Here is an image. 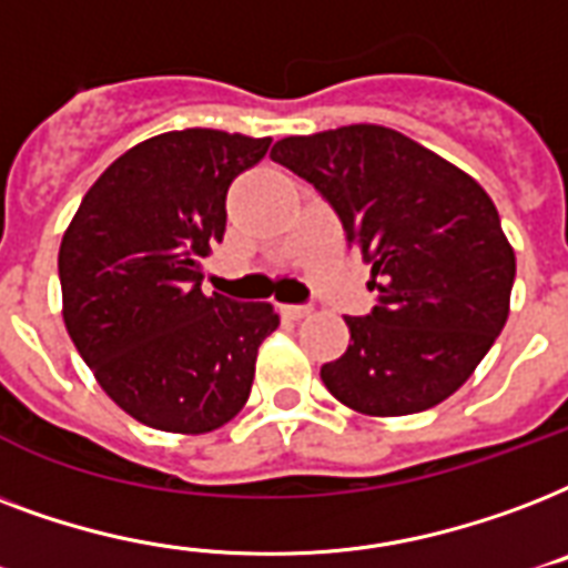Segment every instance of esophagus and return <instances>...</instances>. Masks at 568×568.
Returning a JSON list of instances; mask_svg holds the SVG:
<instances>
[{
    "mask_svg": "<svg viewBox=\"0 0 568 568\" xmlns=\"http://www.w3.org/2000/svg\"><path fill=\"white\" fill-rule=\"evenodd\" d=\"M311 314V307L307 305H281V316L284 320H305Z\"/></svg>",
    "mask_w": 568,
    "mask_h": 568,
    "instance_id": "esophagus-1",
    "label": "esophagus"
}]
</instances>
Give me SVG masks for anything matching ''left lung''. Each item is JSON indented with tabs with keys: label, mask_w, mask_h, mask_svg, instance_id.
<instances>
[{
	"label": "left lung",
	"mask_w": 568,
	"mask_h": 568,
	"mask_svg": "<svg viewBox=\"0 0 568 568\" xmlns=\"http://www.w3.org/2000/svg\"><path fill=\"white\" fill-rule=\"evenodd\" d=\"M272 160L314 183L371 263L376 305L346 316L349 346L320 371L332 397L399 417L463 388L507 323L516 281V254L480 183L376 124L290 135Z\"/></svg>",
	"instance_id": "obj_1"
}]
</instances>
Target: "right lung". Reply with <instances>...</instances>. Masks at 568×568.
<instances>
[{"mask_svg": "<svg viewBox=\"0 0 568 568\" xmlns=\"http://www.w3.org/2000/svg\"><path fill=\"white\" fill-rule=\"evenodd\" d=\"M272 139L174 130L118 156L85 192L59 248L64 325L100 388L162 433L219 429L245 406L270 302L201 290L222 243L227 186Z\"/></svg>", "mask_w": 568, "mask_h": 568, "instance_id": "right-lung-1", "label": "right lung"}]
</instances>
